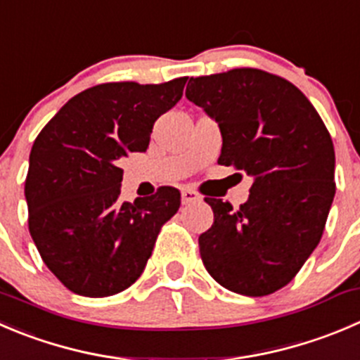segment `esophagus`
<instances>
[{"mask_svg": "<svg viewBox=\"0 0 360 360\" xmlns=\"http://www.w3.org/2000/svg\"><path fill=\"white\" fill-rule=\"evenodd\" d=\"M181 200H183V204H191V202L200 200V195L195 190H191V188H183L181 190Z\"/></svg>", "mask_w": 360, "mask_h": 360, "instance_id": "obj_1", "label": "esophagus"}]
</instances>
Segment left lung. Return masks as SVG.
Masks as SVG:
<instances>
[{"mask_svg":"<svg viewBox=\"0 0 360 360\" xmlns=\"http://www.w3.org/2000/svg\"><path fill=\"white\" fill-rule=\"evenodd\" d=\"M186 98L218 121L219 165L253 177L237 211L205 198L214 223L198 237L202 262L230 292L273 294L322 239L336 193L330 134L301 89L258 68L191 77Z\"/></svg>","mask_w":360,"mask_h":360,"instance_id":"8db88e82","label":"left lung"}]
</instances>
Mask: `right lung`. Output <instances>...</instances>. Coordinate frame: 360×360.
Returning a JSON list of instances; mask_svg holds the SVG:
<instances>
[{
  "label": "right lung",
  "mask_w": 360,
  "mask_h": 360,
  "mask_svg": "<svg viewBox=\"0 0 360 360\" xmlns=\"http://www.w3.org/2000/svg\"><path fill=\"white\" fill-rule=\"evenodd\" d=\"M188 77L107 82L79 93L38 134L26 176L27 225L41 260L73 294L109 297L144 271L179 190L121 202L128 153H144L153 124L183 96Z\"/></svg>",
  "instance_id": "right-lung-1"
}]
</instances>
